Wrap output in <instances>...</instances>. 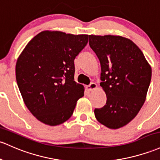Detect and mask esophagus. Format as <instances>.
Segmentation results:
<instances>
[{
	"mask_svg": "<svg viewBox=\"0 0 160 160\" xmlns=\"http://www.w3.org/2000/svg\"><path fill=\"white\" fill-rule=\"evenodd\" d=\"M96 88H97V85L95 83H91L89 86L87 87V91H89V92H92V91H93L94 89H96Z\"/></svg>",
	"mask_w": 160,
	"mask_h": 160,
	"instance_id": "obj_1",
	"label": "esophagus"
}]
</instances>
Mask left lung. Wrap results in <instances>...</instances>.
<instances>
[{"label":"left lung","mask_w":160,"mask_h":160,"mask_svg":"<svg viewBox=\"0 0 160 160\" xmlns=\"http://www.w3.org/2000/svg\"><path fill=\"white\" fill-rule=\"evenodd\" d=\"M89 44L101 65L100 86L106 104L94 110L95 116L110 129H118L136 117L144 103L151 80V66L129 38L121 36L89 35Z\"/></svg>","instance_id":"8db88e82"}]
</instances>
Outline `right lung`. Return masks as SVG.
<instances>
[{"label": "right lung", "instance_id": "obj_1", "mask_svg": "<svg viewBox=\"0 0 160 160\" xmlns=\"http://www.w3.org/2000/svg\"><path fill=\"white\" fill-rule=\"evenodd\" d=\"M88 35L45 30L32 38L18 57L16 79L29 112L56 126L71 117L84 87L74 81V61Z\"/></svg>", "mask_w": 160, "mask_h": 160}]
</instances>
